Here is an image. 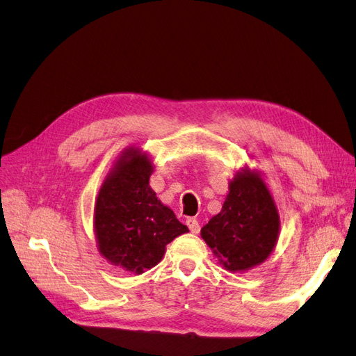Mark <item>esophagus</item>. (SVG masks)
<instances>
[{"label": "esophagus", "instance_id": "34e87169", "mask_svg": "<svg viewBox=\"0 0 356 356\" xmlns=\"http://www.w3.org/2000/svg\"><path fill=\"white\" fill-rule=\"evenodd\" d=\"M186 222H187V225H188V229H190L191 233L197 234V233L200 232V224H199V221H197L196 218H187Z\"/></svg>", "mask_w": 356, "mask_h": 356}]
</instances>
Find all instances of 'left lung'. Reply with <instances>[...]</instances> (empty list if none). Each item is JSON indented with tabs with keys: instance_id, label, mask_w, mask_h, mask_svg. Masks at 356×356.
<instances>
[{
	"instance_id": "left-lung-1",
	"label": "left lung",
	"mask_w": 356,
	"mask_h": 356,
	"mask_svg": "<svg viewBox=\"0 0 356 356\" xmlns=\"http://www.w3.org/2000/svg\"><path fill=\"white\" fill-rule=\"evenodd\" d=\"M279 225L266 182L257 172L242 169L230 181L221 212L203 225L200 234L227 270L245 272L272 254Z\"/></svg>"
}]
</instances>
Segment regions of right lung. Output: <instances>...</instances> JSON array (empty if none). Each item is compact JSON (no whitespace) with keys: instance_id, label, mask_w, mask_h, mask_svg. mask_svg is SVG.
Masks as SVG:
<instances>
[{"instance_id":"add662e5","label":"right lung","mask_w":356,"mask_h":356,"mask_svg":"<svg viewBox=\"0 0 356 356\" xmlns=\"http://www.w3.org/2000/svg\"><path fill=\"white\" fill-rule=\"evenodd\" d=\"M153 163L138 148H127L102 182L93 225L99 252L111 264L141 275L165 255L166 245L187 233L175 213L149 187Z\"/></svg>"}]
</instances>
